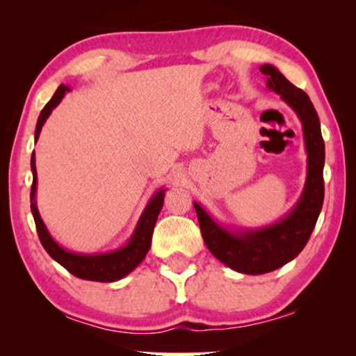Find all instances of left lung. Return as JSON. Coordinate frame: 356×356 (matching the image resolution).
<instances>
[{
    "mask_svg": "<svg viewBox=\"0 0 356 356\" xmlns=\"http://www.w3.org/2000/svg\"><path fill=\"white\" fill-rule=\"evenodd\" d=\"M259 70L267 76L268 89L278 94L300 119L308 170L303 193L293 209L280 221L264 227L227 229L195 201L197 221L209 251L229 268L245 275L273 272L297 257L314 231L325 195V143L314 105L308 94L293 86L275 65L264 64Z\"/></svg>",
    "mask_w": 356,
    "mask_h": 356,
    "instance_id": "left-lung-1",
    "label": "left lung"
}]
</instances>
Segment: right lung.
I'll return each instance as SVG.
<instances>
[{"label":"right lung","mask_w":356,"mask_h":356,"mask_svg":"<svg viewBox=\"0 0 356 356\" xmlns=\"http://www.w3.org/2000/svg\"><path fill=\"white\" fill-rule=\"evenodd\" d=\"M70 88L61 84L56 89V92L50 102L44 106L40 111V116L38 119V125H35L34 141L39 140L40 130L44 127L45 120L50 116L51 111L61 104L65 92H69ZM31 171H33V186H31V212L34 216L35 227H38V234L40 238V243L44 246L45 251L50 254L58 264L70 272L76 278L88 280V281H99V282H113L122 280L130 272L143 262L146 257L147 251L150 248V242H152V234L156 218L161 207H163V197L166 188L156 190L155 195L150 197L146 209L138 220V225L135 227L134 234L127 243L120 246L118 250L106 251V252H94V254H83V252H74L63 248L55 238L50 236L45 222L42 221L40 213L38 210V204H35V190H38V171H35V156L34 152L31 155Z\"/></svg>","instance_id":"right-lung-1"}]
</instances>
